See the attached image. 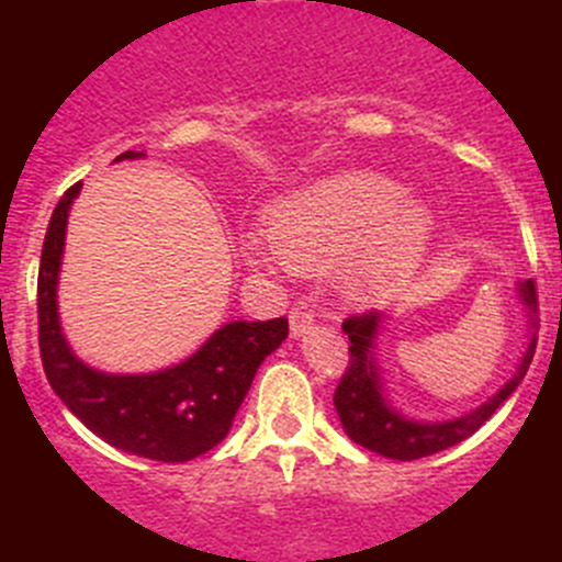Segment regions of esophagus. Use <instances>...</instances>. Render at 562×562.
I'll use <instances>...</instances> for the list:
<instances>
[{"label": "esophagus", "mask_w": 562, "mask_h": 562, "mask_svg": "<svg viewBox=\"0 0 562 562\" xmlns=\"http://www.w3.org/2000/svg\"><path fill=\"white\" fill-rule=\"evenodd\" d=\"M291 334L293 337H302V334L310 331V326H313L315 321V313L307 307V304H296V307L291 310Z\"/></svg>", "instance_id": "obj_1"}]
</instances>
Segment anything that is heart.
Here are the masks:
<instances>
[{
  "label": "heart",
  "instance_id": "obj_1",
  "mask_svg": "<svg viewBox=\"0 0 562 562\" xmlns=\"http://www.w3.org/2000/svg\"><path fill=\"white\" fill-rule=\"evenodd\" d=\"M432 217L389 176L339 173L288 198L269 217V244L249 239L241 255L255 269L285 263L299 274H334L361 299L396 291L416 271Z\"/></svg>",
  "mask_w": 562,
  "mask_h": 562
}]
</instances>
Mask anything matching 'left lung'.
I'll return each mask as SVG.
<instances>
[{"instance_id": "left-lung-1", "label": "left lung", "mask_w": 562, "mask_h": 562, "mask_svg": "<svg viewBox=\"0 0 562 562\" xmlns=\"http://www.w3.org/2000/svg\"><path fill=\"white\" fill-rule=\"evenodd\" d=\"M522 299L527 307L536 313L538 296H536V282L527 280L522 288ZM381 315L378 313H361L345 317L342 331L350 339V359L345 367V375L339 378L337 391H334V407H337V416L342 422L345 432L350 435V440H356L364 449L375 451V454L389 457V459H402V462H411V459H422L429 454H438V451L451 449V446L462 443L464 438L475 432L481 424H486L492 418V413L514 394V389L522 383L527 367H530L532 353H536V337L527 345V353L519 364L517 375L506 383L490 402L479 407V411L468 413V416L451 418V422H438V424H418L407 422V418L396 416L394 411L383 402L381 386H378V372L372 364V339H375V328Z\"/></svg>"}]
</instances>
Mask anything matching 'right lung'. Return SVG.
Listing matches in <instances>:
<instances>
[{"mask_svg":"<svg viewBox=\"0 0 562 562\" xmlns=\"http://www.w3.org/2000/svg\"><path fill=\"white\" fill-rule=\"evenodd\" d=\"M138 155L124 151L119 160ZM78 190L81 181L56 203L40 255L37 337L45 378L56 396L113 449L157 462L206 454L228 435L260 361L288 337V317L228 323L195 356L155 375H105L81 364L67 348L56 315L67 212Z\"/></svg>","mask_w":562,"mask_h":562,"instance_id":"1","label":"right lung"}]
</instances>
